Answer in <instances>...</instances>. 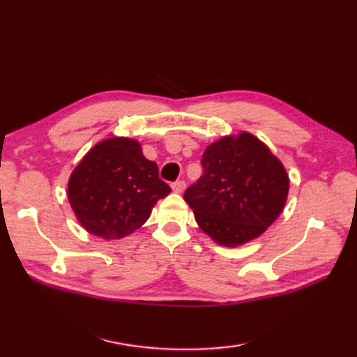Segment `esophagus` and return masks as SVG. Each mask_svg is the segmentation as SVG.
I'll list each match as a JSON object with an SVG mask.
<instances>
[{
    "label": "esophagus",
    "mask_w": 357,
    "mask_h": 357,
    "mask_svg": "<svg viewBox=\"0 0 357 357\" xmlns=\"http://www.w3.org/2000/svg\"><path fill=\"white\" fill-rule=\"evenodd\" d=\"M172 190L174 193H183L185 190V183L184 181H176V183L172 184Z\"/></svg>",
    "instance_id": "1"
}]
</instances>
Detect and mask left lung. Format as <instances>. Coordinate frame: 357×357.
<instances>
[{"label": "left lung", "instance_id": "obj_1", "mask_svg": "<svg viewBox=\"0 0 357 357\" xmlns=\"http://www.w3.org/2000/svg\"><path fill=\"white\" fill-rule=\"evenodd\" d=\"M201 164L204 174L184 199L216 244L244 245L282 213L290 179L279 158L255 135L222 136L206 149Z\"/></svg>", "mask_w": 357, "mask_h": 357}]
</instances>
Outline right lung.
Returning <instances> with one entry per match:
<instances>
[{
	"label": "right lung",
	"mask_w": 357,
	"mask_h": 357,
	"mask_svg": "<svg viewBox=\"0 0 357 357\" xmlns=\"http://www.w3.org/2000/svg\"><path fill=\"white\" fill-rule=\"evenodd\" d=\"M172 190L158 165L142 155L139 141L113 136L90 149L75 167L67 198L78 222L93 236L121 239L147 221Z\"/></svg>",
	"instance_id": "1"
}]
</instances>
